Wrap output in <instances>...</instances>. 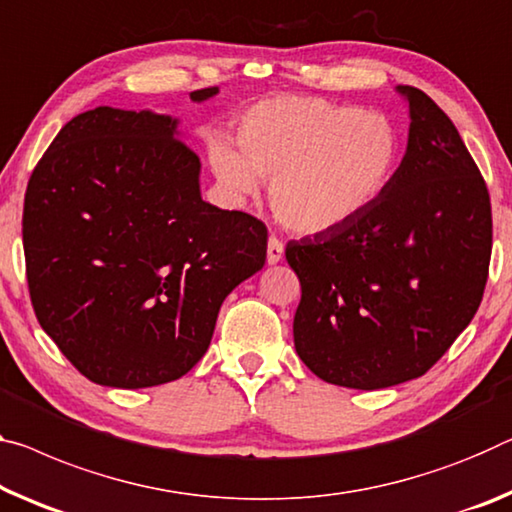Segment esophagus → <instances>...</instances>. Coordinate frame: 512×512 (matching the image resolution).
I'll list each match as a JSON object with an SVG mask.
<instances>
[{"label": "esophagus", "mask_w": 512, "mask_h": 512, "mask_svg": "<svg viewBox=\"0 0 512 512\" xmlns=\"http://www.w3.org/2000/svg\"><path fill=\"white\" fill-rule=\"evenodd\" d=\"M282 257H285V243L278 237H271L269 246H266V259H269V264H278Z\"/></svg>", "instance_id": "1"}]
</instances>
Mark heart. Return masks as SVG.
I'll return each instance as SVG.
<instances>
[{
	"mask_svg": "<svg viewBox=\"0 0 512 512\" xmlns=\"http://www.w3.org/2000/svg\"><path fill=\"white\" fill-rule=\"evenodd\" d=\"M239 152L218 143L212 168L232 198L271 184V207L296 232L319 234L367 212L399 161V139L380 113L316 97L255 104L237 129Z\"/></svg>",
	"mask_w": 512,
	"mask_h": 512,
	"instance_id": "heart-1",
	"label": "heart"
}]
</instances>
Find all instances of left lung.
Wrapping results in <instances>:
<instances>
[{"label":"left lung","mask_w":512,"mask_h":512,"mask_svg":"<svg viewBox=\"0 0 512 512\" xmlns=\"http://www.w3.org/2000/svg\"><path fill=\"white\" fill-rule=\"evenodd\" d=\"M392 182L351 223L287 243L300 280L294 344L326 383L383 389L419 378L481 305L492 255L490 193L456 125L424 91Z\"/></svg>","instance_id":"left-lung-1"}]
</instances>
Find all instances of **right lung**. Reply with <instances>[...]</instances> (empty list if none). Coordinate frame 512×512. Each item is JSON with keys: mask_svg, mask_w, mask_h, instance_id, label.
Listing matches in <instances>:
<instances>
[{"mask_svg": "<svg viewBox=\"0 0 512 512\" xmlns=\"http://www.w3.org/2000/svg\"><path fill=\"white\" fill-rule=\"evenodd\" d=\"M175 127L152 111L79 113L24 193L36 319L97 385L182 378L207 353L225 296L264 266L266 225L200 198V159Z\"/></svg>", "mask_w": 512, "mask_h": 512, "instance_id": "right-lung-1", "label": "right lung"}]
</instances>
